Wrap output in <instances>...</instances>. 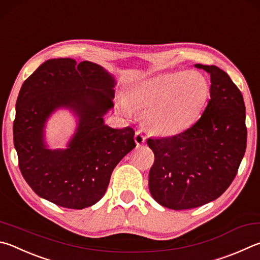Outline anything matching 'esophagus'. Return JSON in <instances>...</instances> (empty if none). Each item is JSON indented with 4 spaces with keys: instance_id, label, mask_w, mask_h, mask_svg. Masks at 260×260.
<instances>
[{
    "instance_id": "esophagus-1",
    "label": "esophagus",
    "mask_w": 260,
    "mask_h": 260,
    "mask_svg": "<svg viewBox=\"0 0 260 260\" xmlns=\"http://www.w3.org/2000/svg\"><path fill=\"white\" fill-rule=\"evenodd\" d=\"M134 140H135V143H136V144H138V145H142V144L145 143L146 138H145V135L142 133V132L138 131V132H136V133H135Z\"/></svg>"
}]
</instances>
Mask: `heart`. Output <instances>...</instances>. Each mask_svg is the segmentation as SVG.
I'll list each match as a JSON object with an SVG mask.
<instances>
[{
    "mask_svg": "<svg viewBox=\"0 0 260 260\" xmlns=\"http://www.w3.org/2000/svg\"><path fill=\"white\" fill-rule=\"evenodd\" d=\"M210 93V84L204 74L178 70L135 83L119 101V108L128 118L135 110L148 111L146 125L154 134L174 136L196 124L208 105Z\"/></svg>",
    "mask_w": 260,
    "mask_h": 260,
    "instance_id": "heart-1",
    "label": "heart"
}]
</instances>
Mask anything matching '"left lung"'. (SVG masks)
<instances>
[{
    "label": "left lung",
    "instance_id": "obj_1",
    "mask_svg": "<svg viewBox=\"0 0 260 260\" xmlns=\"http://www.w3.org/2000/svg\"><path fill=\"white\" fill-rule=\"evenodd\" d=\"M210 75V100L201 118L183 133L149 139L154 153L149 190L166 208H197L216 200L237 175L247 148L242 93L224 70L197 63Z\"/></svg>",
    "mask_w": 260,
    "mask_h": 260
}]
</instances>
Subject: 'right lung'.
I'll return each instance as SVG.
<instances>
[{
  "instance_id": "1",
  "label": "right lung",
  "mask_w": 260,
  "mask_h": 260,
  "mask_svg": "<svg viewBox=\"0 0 260 260\" xmlns=\"http://www.w3.org/2000/svg\"><path fill=\"white\" fill-rule=\"evenodd\" d=\"M115 86L101 66L69 58L45 61L23 82L13 143L22 176L37 196L69 209L87 208L105 196L112 171L136 146L133 128L105 124ZM60 109L72 111L78 126L66 149H50L46 122Z\"/></svg>"
}]
</instances>
